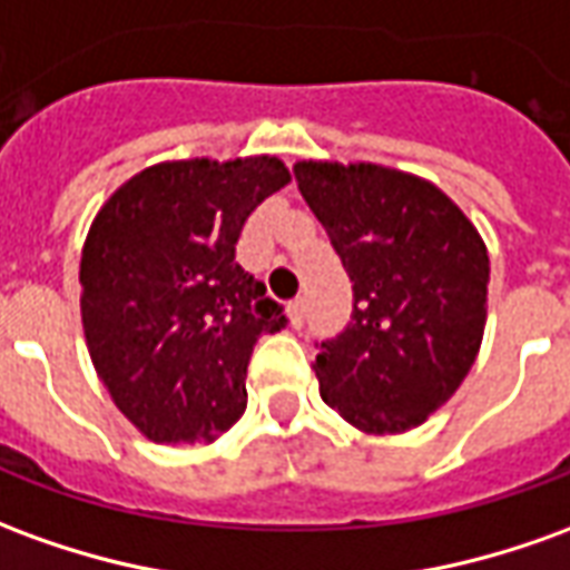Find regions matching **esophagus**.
Masks as SVG:
<instances>
[{"label":"esophagus","mask_w":570,"mask_h":570,"mask_svg":"<svg viewBox=\"0 0 570 570\" xmlns=\"http://www.w3.org/2000/svg\"><path fill=\"white\" fill-rule=\"evenodd\" d=\"M302 317H305V302H302V298H293V302L286 305V321H289V326H302Z\"/></svg>","instance_id":"esophagus-1"}]
</instances>
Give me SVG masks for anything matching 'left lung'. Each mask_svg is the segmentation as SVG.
<instances>
[{
	"label": "left lung",
	"mask_w": 570,
	"mask_h": 570,
	"mask_svg": "<svg viewBox=\"0 0 570 570\" xmlns=\"http://www.w3.org/2000/svg\"><path fill=\"white\" fill-rule=\"evenodd\" d=\"M298 190L352 277L354 314L314 357L321 397L367 435L423 425L463 385L491 262L444 190L380 163L298 160Z\"/></svg>",
	"instance_id": "left-lung-1"
}]
</instances>
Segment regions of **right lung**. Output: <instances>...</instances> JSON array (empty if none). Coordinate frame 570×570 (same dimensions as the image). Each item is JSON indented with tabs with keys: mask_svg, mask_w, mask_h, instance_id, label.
I'll return each instance as SVG.
<instances>
[{
	"mask_svg": "<svg viewBox=\"0 0 570 570\" xmlns=\"http://www.w3.org/2000/svg\"><path fill=\"white\" fill-rule=\"evenodd\" d=\"M284 160L154 163L95 213L79 258L91 364L157 444H213L246 407V364L284 314L234 262L244 222L289 185Z\"/></svg>",
	"mask_w": 570,
	"mask_h": 570,
	"instance_id": "right-lung-1",
	"label": "right lung"
}]
</instances>
